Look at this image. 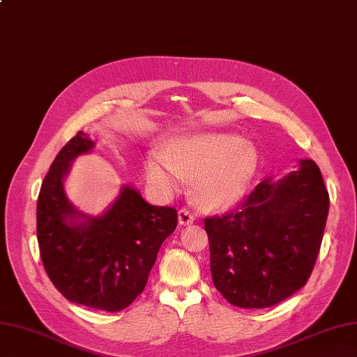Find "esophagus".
I'll return each mask as SVG.
<instances>
[{
	"instance_id": "obj_1",
	"label": "esophagus",
	"mask_w": 357,
	"mask_h": 357,
	"mask_svg": "<svg viewBox=\"0 0 357 357\" xmlns=\"http://www.w3.org/2000/svg\"><path fill=\"white\" fill-rule=\"evenodd\" d=\"M194 221H195V218H194L192 213H189L186 208H180V211H178V224L180 225H189V224H192Z\"/></svg>"
}]
</instances>
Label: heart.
Wrapping results in <instances>:
<instances>
[{
    "instance_id": "1",
    "label": "heart",
    "mask_w": 357,
    "mask_h": 357,
    "mask_svg": "<svg viewBox=\"0 0 357 357\" xmlns=\"http://www.w3.org/2000/svg\"><path fill=\"white\" fill-rule=\"evenodd\" d=\"M259 169L256 146L225 132H198L171 137L145 159L149 183L163 195L177 192L192 178L195 203L204 211H225L245 197Z\"/></svg>"
}]
</instances>
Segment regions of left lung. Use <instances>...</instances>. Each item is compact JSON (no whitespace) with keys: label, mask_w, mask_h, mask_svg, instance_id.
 I'll list each match as a JSON object with an SVG mask.
<instances>
[{"label":"left lung","mask_w":357,"mask_h":357,"mask_svg":"<svg viewBox=\"0 0 357 357\" xmlns=\"http://www.w3.org/2000/svg\"><path fill=\"white\" fill-rule=\"evenodd\" d=\"M327 215L328 192L312 159L266 177L236 211L204 220L215 288L244 309L291 297L314 269Z\"/></svg>","instance_id":"8db88e82"}]
</instances>
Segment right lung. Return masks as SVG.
<instances>
[{"label":"right lung","instance_id":"obj_1","mask_svg":"<svg viewBox=\"0 0 357 357\" xmlns=\"http://www.w3.org/2000/svg\"><path fill=\"white\" fill-rule=\"evenodd\" d=\"M95 142L78 132L51 163L38 198V242L50 280L71 303L104 312L130 306L145 288L159 248L177 227L176 208L149 204L132 185L98 215L75 207L65 180Z\"/></svg>","mask_w":357,"mask_h":357}]
</instances>
